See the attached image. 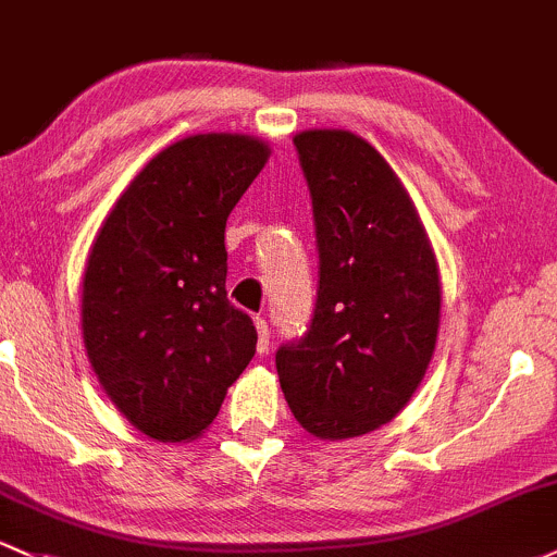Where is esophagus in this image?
Returning <instances> with one entry per match:
<instances>
[{
    "label": "esophagus",
    "instance_id": "1",
    "mask_svg": "<svg viewBox=\"0 0 557 557\" xmlns=\"http://www.w3.org/2000/svg\"><path fill=\"white\" fill-rule=\"evenodd\" d=\"M257 352H268V345H271V326H268L265 319H257Z\"/></svg>",
    "mask_w": 557,
    "mask_h": 557
}]
</instances>
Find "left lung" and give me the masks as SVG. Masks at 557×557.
Masks as SVG:
<instances>
[{
  "label": "left lung",
  "mask_w": 557,
  "mask_h": 557,
  "mask_svg": "<svg viewBox=\"0 0 557 557\" xmlns=\"http://www.w3.org/2000/svg\"><path fill=\"white\" fill-rule=\"evenodd\" d=\"M313 201L319 292L276 369L295 420L315 438L372 433L409 404L433 358L441 278L396 172L345 129L295 135Z\"/></svg>",
  "instance_id": "8db88e82"
}]
</instances>
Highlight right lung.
<instances>
[{
  "instance_id": "right-lung-1",
  "label": "right lung",
  "mask_w": 557,
  "mask_h": 557,
  "mask_svg": "<svg viewBox=\"0 0 557 557\" xmlns=\"http://www.w3.org/2000/svg\"><path fill=\"white\" fill-rule=\"evenodd\" d=\"M271 148L177 140L127 185L87 257L85 348L106 396L148 438L201 435L252 361L257 329L225 292V220Z\"/></svg>"
}]
</instances>
